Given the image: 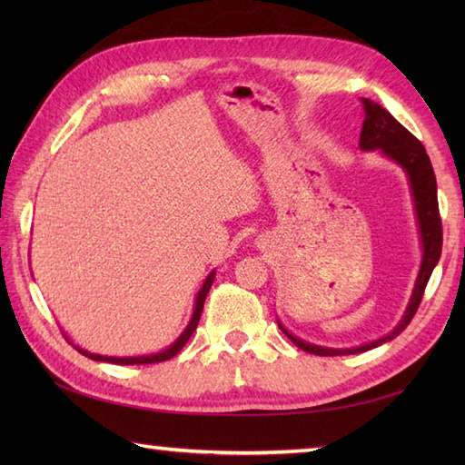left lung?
I'll return each instance as SVG.
<instances>
[{
  "instance_id": "obj_1",
  "label": "left lung",
  "mask_w": 465,
  "mask_h": 465,
  "mask_svg": "<svg viewBox=\"0 0 465 465\" xmlns=\"http://www.w3.org/2000/svg\"><path fill=\"white\" fill-rule=\"evenodd\" d=\"M360 102L365 112V120H363L361 135H360L361 150H381L385 155H390L391 160H396L410 175L413 202H416V212H418V222H420V232H421L423 262H421V270L418 275L416 288H413V295L406 310V315H403V320L398 323L396 330L378 341H371L368 345H361V348H353V350H328V348H318V345H310L298 338H293L292 333L285 331L280 325L282 331L288 335V338L298 345L300 350L313 355L361 353L371 348H378V345L400 335L408 328L413 315H416L423 298V292H426V285L430 282V275L433 268H436V263L441 255L443 233H441V217H440V205H438V185H436V173H433L431 162L426 153V147L421 145V142L416 135L408 132L406 127L396 120V117L385 110V107L368 100V97H361Z\"/></svg>"
}]
</instances>
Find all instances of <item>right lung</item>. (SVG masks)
Listing matches in <instances>:
<instances>
[{
    "instance_id": "right-lung-1",
    "label": "right lung",
    "mask_w": 465,
    "mask_h": 465,
    "mask_svg": "<svg viewBox=\"0 0 465 465\" xmlns=\"http://www.w3.org/2000/svg\"><path fill=\"white\" fill-rule=\"evenodd\" d=\"M213 283V273L207 275L205 283L202 285L200 293H197V300H195V310H193V318L190 322V325H187L185 331L180 335V340H177L173 345H170L165 351H160L155 355H142V358H107V355H95V353H90V351H84L80 348H75L80 353H84L85 358L90 360H95V361H107V363H117V365H142V363H157V361H165V360H172L173 355H177L182 351L183 345L187 343V340L192 338V333L195 331L197 323H200V318H202V310H203V303H205V298L207 293H210V288Z\"/></svg>"
}]
</instances>
